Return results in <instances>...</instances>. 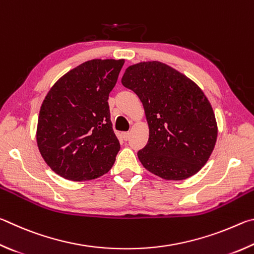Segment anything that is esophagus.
Segmentation results:
<instances>
[{
  "mask_svg": "<svg viewBox=\"0 0 254 254\" xmlns=\"http://www.w3.org/2000/svg\"><path fill=\"white\" fill-rule=\"evenodd\" d=\"M122 136H123L124 140H128V139H129V137H130V132L129 131H124Z\"/></svg>",
  "mask_w": 254,
  "mask_h": 254,
  "instance_id": "obj_1",
  "label": "esophagus"
}]
</instances>
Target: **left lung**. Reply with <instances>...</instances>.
<instances>
[{
    "instance_id": "1",
    "label": "left lung",
    "mask_w": 254,
    "mask_h": 254,
    "mask_svg": "<svg viewBox=\"0 0 254 254\" xmlns=\"http://www.w3.org/2000/svg\"><path fill=\"white\" fill-rule=\"evenodd\" d=\"M122 83L139 97L148 123V143L137 153L143 166L168 181L196 174L217 137L214 111L201 88L158 61L129 65Z\"/></svg>"
}]
</instances>
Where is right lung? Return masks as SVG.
Wrapping results in <instances>:
<instances>
[{"instance_id":"obj_1","label":"right lung","mask_w":254,"mask_h":254,"mask_svg":"<svg viewBox=\"0 0 254 254\" xmlns=\"http://www.w3.org/2000/svg\"><path fill=\"white\" fill-rule=\"evenodd\" d=\"M125 60L93 59L53 84L40 109L37 143L44 162L70 181L106 174L120 149L108 97Z\"/></svg>"}]
</instances>
